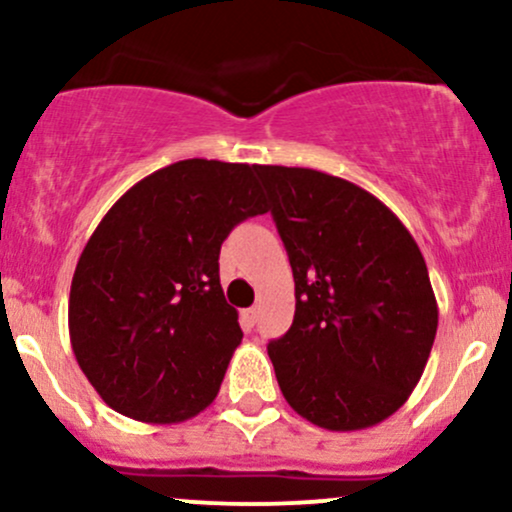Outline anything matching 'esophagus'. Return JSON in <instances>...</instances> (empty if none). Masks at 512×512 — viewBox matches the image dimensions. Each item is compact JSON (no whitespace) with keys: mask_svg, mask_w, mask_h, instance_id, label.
I'll return each mask as SVG.
<instances>
[{"mask_svg":"<svg viewBox=\"0 0 512 512\" xmlns=\"http://www.w3.org/2000/svg\"><path fill=\"white\" fill-rule=\"evenodd\" d=\"M257 315H260V308H248V310H243V327L245 330H252V327H255V322H257Z\"/></svg>","mask_w":512,"mask_h":512,"instance_id":"34e87169","label":"esophagus"}]
</instances>
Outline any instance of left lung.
I'll return each mask as SVG.
<instances>
[{"mask_svg":"<svg viewBox=\"0 0 512 512\" xmlns=\"http://www.w3.org/2000/svg\"><path fill=\"white\" fill-rule=\"evenodd\" d=\"M296 281V315L269 342L293 411L327 431L370 428L407 402L438 330L419 245L354 182L255 166Z\"/></svg>","mask_w":512,"mask_h":512,"instance_id":"left-lung-1","label":"left lung"}]
</instances>
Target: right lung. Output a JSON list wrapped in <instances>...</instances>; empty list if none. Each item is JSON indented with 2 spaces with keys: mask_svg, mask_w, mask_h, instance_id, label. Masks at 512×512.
Returning a JSON list of instances; mask_svg holds the SVG:
<instances>
[{
  "mask_svg": "<svg viewBox=\"0 0 512 512\" xmlns=\"http://www.w3.org/2000/svg\"><path fill=\"white\" fill-rule=\"evenodd\" d=\"M264 211L255 166L207 158L146 175L110 207L69 291L74 356L110 409L180 424L214 402L243 339L221 243Z\"/></svg>",
  "mask_w": 512,
  "mask_h": 512,
  "instance_id": "right-lung-1",
  "label": "right lung"
}]
</instances>
